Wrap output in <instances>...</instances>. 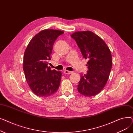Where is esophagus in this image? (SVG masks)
Here are the masks:
<instances>
[{"label":"esophagus","mask_w":133,"mask_h":133,"mask_svg":"<svg viewBox=\"0 0 133 133\" xmlns=\"http://www.w3.org/2000/svg\"><path fill=\"white\" fill-rule=\"evenodd\" d=\"M64 73H65V74H72V73H73V72L68 71L65 70V71H64Z\"/></svg>","instance_id":"esophagus-1"}]
</instances>
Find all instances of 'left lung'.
Returning <instances> with one entry per match:
<instances>
[{
	"label": "left lung",
	"mask_w": 133,
	"mask_h": 133,
	"mask_svg": "<svg viewBox=\"0 0 133 133\" xmlns=\"http://www.w3.org/2000/svg\"><path fill=\"white\" fill-rule=\"evenodd\" d=\"M71 37L75 40L83 57L88 59V71L81 76L78 92L86 96L96 95L105 86L109 78L112 67L110 51L105 42L91 31L76 32Z\"/></svg>",
	"instance_id": "left-lung-1"
}]
</instances>
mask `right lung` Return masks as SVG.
Segmentation results:
<instances>
[{
	"instance_id": "add662e5",
	"label": "right lung",
	"mask_w": 133,
	"mask_h": 133,
	"mask_svg": "<svg viewBox=\"0 0 133 133\" xmlns=\"http://www.w3.org/2000/svg\"><path fill=\"white\" fill-rule=\"evenodd\" d=\"M64 32L56 30L40 31L31 40L24 55L23 68L26 80L36 95L45 97L58 89L61 72L51 70L48 61L55 40Z\"/></svg>"
}]
</instances>
